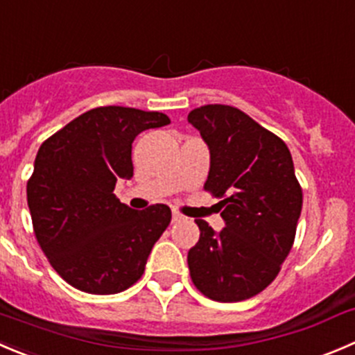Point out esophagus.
Instances as JSON below:
<instances>
[{"label":"esophagus","instance_id":"34e87169","mask_svg":"<svg viewBox=\"0 0 355 355\" xmlns=\"http://www.w3.org/2000/svg\"><path fill=\"white\" fill-rule=\"evenodd\" d=\"M171 220H173V223L182 222V220H184V215H180L178 211H173V213H171Z\"/></svg>","mask_w":355,"mask_h":355}]
</instances>
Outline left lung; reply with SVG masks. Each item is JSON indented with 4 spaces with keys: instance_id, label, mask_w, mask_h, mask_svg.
<instances>
[{
    "instance_id": "obj_1",
    "label": "left lung",
    "mask_w": 355,
    "mask_h": 355,
    "mask_svg": "<svg viewBox=\"0 0 355 355\" xmlns=\"http://www.w3.org/2000/svg\"><path fill=\"white\" fill-rule=\"evenodd\" d=\"M189 123L209 149L205 191L222 209L218 234L196 220L199 241L189 250L194 286L215 302H241L269 286L293 246L302 187L286 144L243 111L209 104Z\"/></svg>"
}]
</instances>
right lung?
I'll return each instance as SVG.
<instances>
[{
  "label": "right lung",
  "mask_w": 355,
  "mask_h": 355,
  "mask_svg": "<svg viewBox=\"0 0 355 355\" xmlns=\"http://www.w3.org/2000/svg\"><path fill=\"white\" fill-rule=\"evenodd\" d=\"M170 125L163 112L107 105L72 119L44 140L27 182L34 234L58 276L92 295L125 291L142 277L171 209L137 211L114 196L133 177L139 133Z\"/></svg>",
  "instance_id": "obj_1"
}]
</instances>
